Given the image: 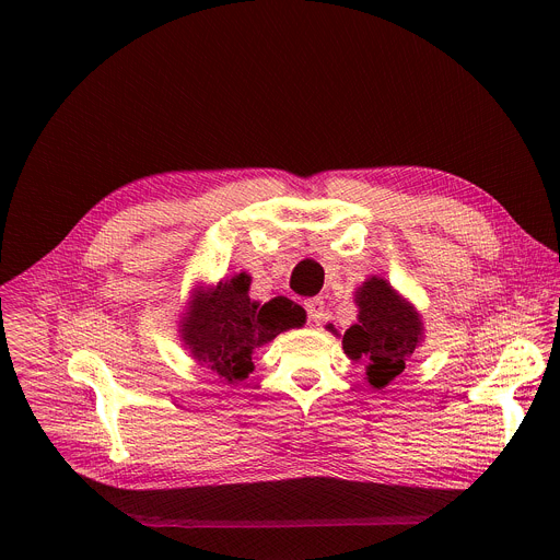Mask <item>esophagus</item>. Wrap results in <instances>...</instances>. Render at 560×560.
I'll return each mask as SVG.
<instances>
[{
	"mask_svg": "<svg viewBox=\"0 0 560 560\" xmlns=\"http://www.w3.org/2000/svg\"><path fill=\"white\" fill-rule=\"evenodd\" d=\"M305 310H307L310 322H312V324H316V326H322V324L326 322V318H328L326 303H324V299H318V296L307 299V301H305Z\"/></svg>",
	"mask_w": 560,
	"mask_h": 560,
	"instance_id": "esophagus-1",
	"label": "esophagus"
}]
</instances>
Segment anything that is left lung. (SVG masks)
Instances as JSON below:
<instances>
[{
    "mask_svg": "<svg viewBox=\"0 0 560 560\" xmlns=\"http://www.w3.org/2000/svg\"><path fill=\"white\" fill-rule=\"evenodd\" d=\"M354 301L359 322L346 330L343 350L352 361L368 363V383L381 389L406 370L423 341L421 314L381 277H370ZM330 330L337 332L332 326Z\"/></svg>",
    "mask_w": 560,
    "mask_h": 560,
    "instance_id": "left-lung-1",
    "label": "left lung"
}]
</instances>
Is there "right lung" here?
Instances as JSON below:
<instances>
[{
    "instance_id": "obj_1",
    "label": "right lung",
    "mask_w": 560,
    "mask_h": 560,
    "mask_svg": "<svg viewBox=\"0 0 560 560\" xmlns=\"http://www.w3.org/2000/svg\"><path fill=\"white\" fill-rule=\"evenodd\" d=\"M248 290L246 272L214 288L195 290L179 330L192 359L230 383L248 378L257 348L305 324V312L294 301L277 296L259 303Z\"/></svg>"
}]
</instances>
